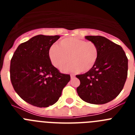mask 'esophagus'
Wrapping results in <instances>:
<instances>
[{"mask_svg": "<svg viewBox=\"0 0 135 135\" xmlns=\"http://www.w3.org/2000/svg\"><path fill=\"white\" fill-rule=\"evenodd\" d=\"M70 77H71V78H74V75H73V74H71V75H70Z\"/></svg>", "mask_w": 135, "mask_h": 135, "instance_id": "obj_1", "label": "esophagus"}]
</instances>
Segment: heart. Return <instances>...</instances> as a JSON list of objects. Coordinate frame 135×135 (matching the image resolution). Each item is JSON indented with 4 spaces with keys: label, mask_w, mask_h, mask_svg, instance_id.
<instances>
[{
    "label": "heart",
    "mask_w": 135,
    "mask_h": 135,
    "mask_svg": "<svg viewBox=\"0 0 135 135\" xmlns=\"http://www.w3.org/2000/svg\"><path fill=\"white\" fill-rule=\"evenodd\" d=\"M99 49L93 42L70 37L63 39L59 45H54L49 50L51 64L61 69L70 60V64L62 69L65 72H86L91 70L98 60Z\"/></svg>",
    "instance_id": "1"
}]
</instances>
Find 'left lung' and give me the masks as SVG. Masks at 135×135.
<instances>
[{
	"label": "left lung",
	"instance_id": "1",
	"mask_svg": "<svg viewBox=\"0 0 135 135\" xmlns=\"http://www.w3.org/2000/svg\"><path fill=\"white\" fill-rule=\"evenodd\" d=\"M85 38L98 46L99 56L90 71L76 75L80 81L76 90L85 102L105 104L123 89L128 74V59L120 45L105 37L86 36Z\"/></svg>",
	"mask_w": 135,
	"mask_h": 135
}]
</instances>
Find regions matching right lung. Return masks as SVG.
<instances>
[{"mask_svg":"<svg viewBox=\"0 0 135 135\" xmlns=\"http://www.w3.org/2000/svg\"><path fill=\"white\" fill-rule=\"evenodd\" d=\"M59 36L37 35L20 45L11 60L10 78L17 95L38 108L55 103L70 80L59 72L49 57V50Z\"/></svg>","mask_w":135,"mask_h":135,"instance_id":"add662e5","label":"right lung"}]
</instances>
